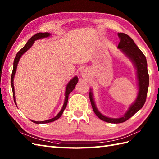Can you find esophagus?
I'll use <instances>...</instances> for the list:
<instances>
[{"label":"esophagus","instance_id":"obj_1","mask_svg":"<svg viewBox=\"0 0 159 159\" xmlns=\"http://www.w3.org/2000/svg\"><path fill=\"white\" fill-rule=\"evenodd\" d=\"M87 74H88V71H87L86 69H84L81 71V73H80V75H81L82 77L85 78L87 77Z\"/></svg>","mask_w":159,"mask_h":159}]
</instances>
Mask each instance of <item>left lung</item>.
<instances>
[{"label": "left lung", "mask_w": 159, "mask_h": 159, "mask_svg": "<svg viewBox=\"0 0 159 159\" xmlns=\"http://www.w3.org/2000/svg\"><path fill=\"white\" fill-rule=\"evenodd\" d=\"M118 37L120 39V42L118 44L117 48L124 55L129 59L137 70V79L139 91L137 96L134 102L131 104L128 109L122 117L118 118H111L104 116L97 109L92 89L89 92V99L93 108L94 113L102 120L106 122L111 124L122 123L128 120L132 116H134L138 111L143 107L146 100L148 86H149V75L148 72V65L146 58L141 50L138 48L135 43L128 35L123 33H117Z\"/></svg>", "instance_id": "left-lung-1"}]
</instances>
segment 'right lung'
Segmentation results:
<instances>
[{
  "mask_svg": "<svg viewBox=\"0 0 159 159\" xmlns=\"http://www.w3.org/2000/svg\"><path fill=\"white\" fill-rule=\"evenodd\" d=\"M51 35V34L49 33H38L37 34L34 35L33 37H31V38L29 39V41L26 42V43L25 44V46L23 47V48L20 50V51L17 53V55H16L14 61H13V71H12V74H11V87H12V91H13V99H14V102L16 105L17 106L16 102V98H15V89H14V85H13V79H14V76L16 74V69L17 67H18V64L19 63V61L21 58V57L25 54L27 50L31 48V47L33 45V43H35V41L38 39H40L42 38H48ZM78 81H79V79H78L77 76H74V78H72L70 81L67 83V85L66 86V92H65V100H64V103L62 107V109H61V111H59V113L57 115V116L52 118V119L50 120H47L45 121H33L31 120L33 122H34L35 124H46V123H50V122H52V121H55L57 120H58L59 118L61 116V115L63 114V112L65 110V109L66 108L67 104V101H68V96L69 94L72 92L73 89L75 87L76 85L77 84Z\"/></svg>",
  "mask_w": 159,
  "mask_h": 159,
  "instance_id": "right-lung-1",
  "label": "right lung"
}]
</instances>
